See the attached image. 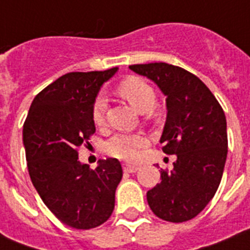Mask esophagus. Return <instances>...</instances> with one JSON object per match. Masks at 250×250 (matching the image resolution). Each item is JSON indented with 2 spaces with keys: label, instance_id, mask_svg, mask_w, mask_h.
I'll list each match as a JSON object with an SVG mask.
<instances>
[{
  "label": "esophagus",
  "instance_id": "34e87169",
  "mask_svg": "<svg viewBox=\"0 0 250 250\" xmlns=\"http://www.w3.org/2000/svg\"><path fill=\"white\" fill-rule=\"evenodd\" d=\"M139 168H140V166H137V165H129V164L123 165V170H125V172H136Z\"/></svg>",
  "mask_w": 250,
  "mask_h": 250
}]
</instances>
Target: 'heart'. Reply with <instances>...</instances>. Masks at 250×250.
Masks as SVG:
<instances>
[{
  "label": "heart",
  "instance_id": "b5f03b06",
  "mask_svg": "<svg viewBox=\"0 0 250 250\" xmlns=\"http://www.w3.org/2000/svg\"><path fill=\"white\" fill-rule=\"evenodd\" d=\"M121 93L140 111H148L156 104V90L148 82L140 78H128L123 80L119 85ZM107 109V97L104 92L96 96L92 105V118L96 125H102L105 121ZM146 137L143 133L118 132L105 143V152L111 157L119 160H135L144 145Z\"/></svg>",
  "mask_w": 250,
  "mask_h": 250
}]
</instances>
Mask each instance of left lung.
I'll use <instances>...</instances> for the list:
<instances>
[{
	"instance_id": "1",
	"label": "left lung",
	"mask_w": 250,
	"mask_h": 250,
	"mask_svg": "<svg viewBox=\"0 0 250 250\" xmlns=\"http://www.w3.org/2000/svg\"><path fill=\"white\" fill-rule=\"evenodd\" d=\"M129 68L153 80L167 97L161 143L164 153L176 154L174 168H161V183L148 190V204L164 221H189L221 183L229 146L225 111L197 76L179 66L156 62Z\"/></svg>"
}]
</instances>
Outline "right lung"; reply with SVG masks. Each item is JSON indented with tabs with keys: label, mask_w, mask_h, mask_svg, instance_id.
<instances>
[{
	"label": "right lung",
	"mask_w": 250,
	"mask_h": 250,
	"mask_svg": "<svg viewBox=\"0 0 250 250\" xmlns=\"http://www.w3.org/2000/svg\"><path fill=\"white\" fill-rule=\"evenodd\" d=\"M68 72L37 94L23 125L29 176L41 200L64 225L90 229L110 218L123 170L117 158L92 170L78 160L96 132L92 105L100 86L117 72Z\"/></svg>",
	"instance_id": "add662e5"
}]
</instances>
